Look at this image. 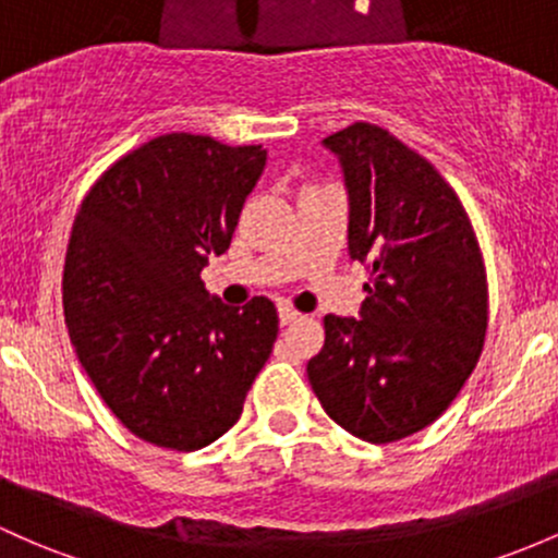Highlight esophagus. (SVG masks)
I'll use <instances>...</instances> for the list:
<instances>
[{
	"label": "esophagus",
	"mask_w": 558,
	"mask_h": 558,
	"mask_svg": "<svg viewBox=\"0 0 558 558\" xmlns=\"http://www.w3.org/2000/svg\"><path fill=\"white\" fill-rule=\"evenodd\" d=\"M301 319V314H298L295 308H290V305H279V322L281 325H292V322Z\"/></svg>",
	"instance_id": "esophagus-1"
}]
</instances>
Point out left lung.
Returning <instances> with one entry per match:
<instances>
[{
    "label": "left lung",
    "mask_w": 558,
    "mask_h": 558,
    "mask_svg": "<svg viewBox=\"0 0 558 558\" xmlns=\"http://www.w3.org/2000/svg\"><path fill=\"white\" fill-rule=\"evenodd\" d=\"M349 191V255L364 263L359 319L325 316L308 383L340 428L373 445L430 425L460 393L487 332V274L458 194L375 124L325 137Z\"/></svg>",
    "instance_id": "8db88e82"
}]
</instances>
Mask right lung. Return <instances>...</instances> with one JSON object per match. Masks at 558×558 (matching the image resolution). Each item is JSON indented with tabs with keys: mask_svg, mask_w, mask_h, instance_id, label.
Here are the masks:
<instances>
[{
	"mask_svg": "<svg viewBox=\"0 0 558 558\" xmlns=\"http://www.w3.org/2000/svg\"><path fill=\"white\" fill-rule=\"evenodd\" d=\"M263 167V146L159 135L113 161L76 213L63 268L71 343L100 399L148 445H213L271 356L274 303L231 308L199 277L229 250Z\"/></svg>",
	"mask_w": 558,
	"mask_h": 558,
	"instance_id": "add662e5",
	"label": "right lung"
}]
</instances>
